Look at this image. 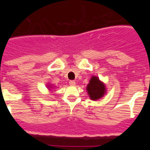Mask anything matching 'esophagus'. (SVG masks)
<instances>
[{"mask_svg":"<svg viewBox=\"0 0 150 150\" xmlns=\"http://www.w3.org/2000/svg\"><path fill=\"white\" fill-rule=\"evenodd\" d=\"M69 85L70 86H75V82L74 80H70L69 82Z\"/></svg>","mask_w":150,"mask_h":150,"instance_id":"1","label":"esophagus"}]
</instances>
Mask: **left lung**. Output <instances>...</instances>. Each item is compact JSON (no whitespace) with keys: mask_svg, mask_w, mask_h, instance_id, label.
I'll use <instances>...</instances> for the list:
<instances>
[{"mask_svg":"<svg viewBox=\"0 0 150 150\" xmlns=\"http://www.w3.org/2000/svg\"><path fill=\"white\" fill-rule=\"evenodd\" d=\"M89 99L93 101L100 99L106 94V85L95 75H92L86 87Z\"/></svg>","mask_w":150,"mask_h":150,"instance_id":"left-lung-1","label":"left lung"}]
</instances>
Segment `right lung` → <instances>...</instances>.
Listing matches in <instances>:
<instances>
[{
    "instance_id": "obj_1",
    "label": "right lung",
    "mask_w": 150,
    "mask_h": 150,
    "mask_svg": "<svg viewBox=\"0 0 150 150\" xmlns=\"http://www.w3.org/2000/svg\"><path fill=\"white\" fill-rule=\"evenodd\" d=\"M46 87H47L48 89H49L50 92H51V91L53 89V88L55 87V86H53V85H51V83H47V85H46Z\"/></svg>"
}]
</instances>
